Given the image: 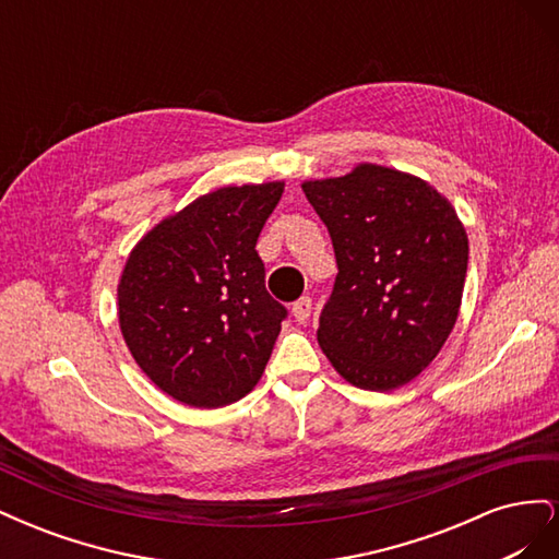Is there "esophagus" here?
<instances>
[{"mask_svg":"<svg viewBox=\"0 0 559 559\" xmlns=\"http://www.w3.org/2000/svg\"><path fill=\"white\" fill-rule=\"evenodd\" d=\"M292 312H294V319L298 321V324H306V321L310 319V312H312V300H310V296L298 298V300L294 302Z\"/></svg>","mask_w":559,"mask_h":559,"instance_id":"1","label":"esophagus"}]
</instances>
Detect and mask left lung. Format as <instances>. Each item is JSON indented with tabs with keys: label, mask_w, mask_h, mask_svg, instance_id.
I'll return each instance as SVG.
<instances>
[{
	"label": "left lung",
	"mask_w": 559,
	"mask_h": 559,
	"mask_svg": "<svg viewBox=\"0 0 559 559\" xmlns=\"http://www.w3.org/2000/svg\"><path fill=\"white\" fill-rule=\"evenodd\" d=\"M326 224L337 275L317 341L349 384L392 392L445 345L460 314L468 238L450 200L425 179L361 163L302 181Z\"/></svg>",
	"instance_id": "obj_1"
}]
</instances>
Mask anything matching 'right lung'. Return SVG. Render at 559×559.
<instances>
[{
  "label": "right lung",
  "instance_id": "1",
  "mask_svg": "<svg viewBox=\"0 0 559 559\" xmlns=\"http://www.w3.org/2000/svg\"><path fill=\"white\" fill-rule=\"evenodd\" d=\"M284 181L224 186L163 218L118 282L132 359L193 408L240 401L261 380L286 308L265 292L257 240Z\"/></svg>",
  "mask_w": 559,
  "mask_h": 559
}]
</instances>
